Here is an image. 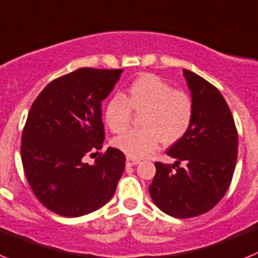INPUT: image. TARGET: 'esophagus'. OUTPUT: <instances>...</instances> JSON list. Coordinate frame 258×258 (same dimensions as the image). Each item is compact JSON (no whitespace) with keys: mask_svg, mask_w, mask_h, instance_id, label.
Returning <instances> with one entry per match:
<instances>
[{"mask_svg":"<svg viewBox=\"0 0 258 258\" xmlns=\"http://www.w3.org/2000/svg\"><path fill=\"white\" fill-rule=\"evenodd\" d=\"M140 163V159H136V158L127 157L126 158V164L127 166H136V164Z\"/></svg>","mask_w":258,"mask_h":258,"instance_id":"obj_1","label":"esophagus"}]
</instances>
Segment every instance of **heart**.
<instances>
[{"label": "heart", "mask_w": 258, "mask_h": 258, "mask_svg": "<svg viewBox=\"0 0 258 258\" xmlns=\"http://www.w3.org/2000/svg\"><path fill=\"white\" fill-rule=\"evenodd\" d=\"M132 112L141 114L140 130H131L113 140V145L128 157L152 154L158 145H172L184 138L194 118V103L189 94L175 90L161 77L141 74L132 81L126 94L109 99L104 119L115 134L128 128Z\"/></svg>", "instance_id": "obj_1"}]
</instances>
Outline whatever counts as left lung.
<instances>
[{
  "label": "left lung",
  "mask_w": 258,
  "mask_h": 258,
  "mask_svg": "<svg viewBox=\"0 0 258 258\" xmlns=\"http://www.w3.org/2000/svg\"><path fill=\"white\" fill-rule=\"evenodd\" d=\"M184 76L194 103L191 127L167 150L175 163L155 162L149 186L158 208L177 219L203 215L221 201L238 157V131L221 92L187 69Z\"/></svg>",
  "instance_id": "1"
}]
</instances>
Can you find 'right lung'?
Returning a JSON list of instances; mask_svg holds the SVG:
<instances>
[{
  "label": "right lung",
  "mask_w": 258,
  "mask_h": 258,
  "mask_svg": "<svg viewBox=\"0 0 258 258\" xmlns=\"http://www.w3.org/2000/svg\"><path fill=\"white\" fill-rule=\"evenodd\" d=\"M123 69L80 68L51 81L28 113L22 162L34 196L47 210L78 217L110 201L126 166L119 149L108 148L85 163L104 143L101 101Z\"/></svg>",
  "instance_id": "1"
}]
</instances>
